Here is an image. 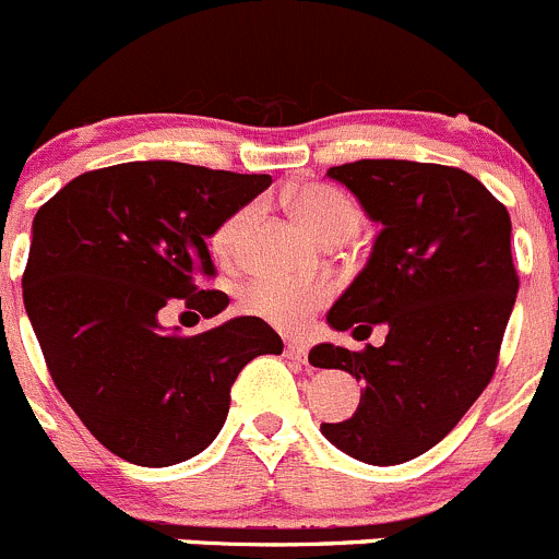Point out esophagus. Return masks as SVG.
Segmentation results:
<instances>
[{"mask_svg": "<svg viewBox=\"0 0 559 559\" xmlns=\"http://www.w3.org/2000/svg\"><path fill=\"white\" fill-rule=\"evenodd\" d=\"M284 355L289 357V360L306 362V357H308V346L302 344V341H286V346H284Z\"/></svg>", "mask_w": 559, "mask_h": 559, "instance_id": "34e87169", "label": "esophagus"}]
</instances>
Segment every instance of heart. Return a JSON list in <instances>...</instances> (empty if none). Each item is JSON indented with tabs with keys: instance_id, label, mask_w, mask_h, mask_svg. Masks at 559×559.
Here are the masks:
<instances>
[{
	"instance_id": "b5f03b06",
	"label": "heart",
	"mask_w": 559,
	"mask_h": 559,
	"mask_svg": "<svg viewBox=\"0 0 559 559\" xmlns=\"http://www.w3.org/2000/svg\"><path fill=\"white\" fill-rule=\"evenodd\" d=\"M289 207L297 218L311 229L319 240H346L360 226V213L355 202L338 188L322 186V182H308L297 188L289 197ZM253 218V207L235 210L229 218L218 224L213 231V253L218 259H231L240 248L242 235ZM330 300V284L322 278H257L242 289L240 306L251 317L264 319L281 330H297L317 308Z\"/></svg>"
}]
</instances>
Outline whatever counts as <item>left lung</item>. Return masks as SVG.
Here are the masks:
<instances>
[{"mask_svg":"<svg viewBox=\"0 0 559 559\" xmlns=\"http://www.w3.org/2000/svg\"><path fill=\"white\" fill-rule=\"evenodd\" d=\"M328 177L382 226L328 324L352 335L384 324L388 335L362 352H308L311 366L362 382L355 415L322 435L357 462L393 467L435 448L491 382L519 292L511 215L453 166L355 160Z\"/></svg>","mask_w":559,"mask_h":559,"instance_id":"8db88e82","label":"left lung"}]
</instances>
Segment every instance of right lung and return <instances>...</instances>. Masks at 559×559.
Wrapping results in <instances>:
<instances>
[{"mask_svg": "<svg viewBox=\"0 0 559 559\" xmlns=\"http://www.w3.org/2000/svg\"><path fill=\"white\" fill-rule=\"evenodd\" d=\"M175 160H133L70 180L32 221L24 308L62 399L114 456L171 467L224 429L242 366L281 355L264 319L235 317L199 335L164 328L166 308L215 317L207 240L270 188Z\"/></svg>", "mask_w": 559, "mask_h": 559, "instance_id": "obj_1", "label": "right lung"}]
</instances>
